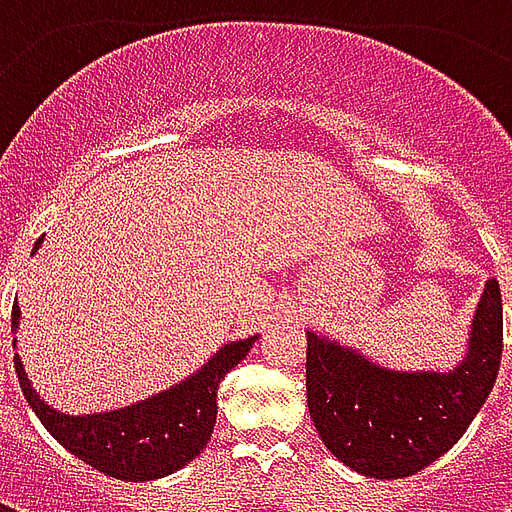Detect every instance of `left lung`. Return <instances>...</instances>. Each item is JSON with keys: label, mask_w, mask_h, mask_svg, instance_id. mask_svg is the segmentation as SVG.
Here are the masks:
<instances>
[{"label": "left lung", "mask_w": 512, "mask_h": 512, "mask_svg": "<svg viewBox=\"0 0 512 512\" xmlns=\"http://www.w3.org/2000/svg\"><path fill=\"white\" fill-rule=\"evenodd\" d=\"M502 362V293L488 279L466 354L450 370H395L354 345L307 332V406L315 430L348 469L397 480L455 447L491 395Z\"/></svg>", "instance_id": "1"}]
</instances>
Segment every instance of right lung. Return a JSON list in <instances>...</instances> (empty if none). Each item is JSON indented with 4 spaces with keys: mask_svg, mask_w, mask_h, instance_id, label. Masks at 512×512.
<instances>
[{
    "mask_svg": "<svg viewBox=\"0 0 512 512\" xmlns=\"http://www.w3.org/2000/svg\"><path fill=\"white\" fill-rule=\"evenodd\" d=\"M40 244L43 238H38L32 255L38 252ZM10 323L16 334L21 326L18 301L13 304ZM255 340L257 334L222 345L189 378L115 411H93V414L57 411L32 389V381L27 378V370L18 356L16 376L29 408L38 414L43 428L71 455L117 480L147 483L178 472L186 463L194 461L200 450H205L219 408L216 403L219 381L252 351Z\"/></svg>",
    "mask_w": 512,
    "mask_h": 512,
    "instance_id": "add662e5",
    "label": "right lung"
}]
</instances>
